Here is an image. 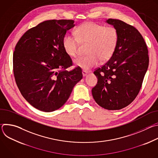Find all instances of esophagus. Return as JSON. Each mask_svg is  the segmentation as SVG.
<instances>
[{"label": "esophagus", "instance_id": "obj_1", "mask_svg": "<svg viewBox=\"0 0 158 158\" xmlns=\"http://www.w3.org/2000/svg\"><path fill=\"white\" fill-rule=\"evenodd\" d=\"M87 74V72H86V71H82V75H83L84 77L86 76Z\"/></svg>", "mask_w": 158, "mask_h": 158}]
</instances>
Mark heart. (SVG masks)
Instances as JSON below:
<instances>
[{"instance_id": "obj_1", "label": "heart", "mask_w": 158, "mask_h": 158, "mask_svg": "<svg viewBox=\"0 0 158 158\" xmlns=\"http://www.w3.org/2000/svg\"><path fill=\"white\" fill-rule=\"evenodd\" d=\"M118 42V32L112 26L105 27L93 22H88L79 26L76 36L66 34L63 39V48L70 57L77 56L79 42L89 44L87 56L79 57L74 65L84 71L97 66L101 62L108 60L113 55Z\"/></svg>"}]
</instances>
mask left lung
<instances>
[{
  "label": "left lung",
  "instance_id": "1",
  "mask_svg": "<svg viewBox=\"0 0 158 158\" xmlns=\"http://www.w3.org/2000/svg\"><path fill=\"white\" fill-rule=\"evenodd\" d=\"M118 32L116 50L110 59L94 74L98 79L92 89L96 103L108 110H119L138 96L149 65L148 51L140 32L124 22L106 21Z\"/></svg>",
  "mask_w": 158,
  "mask_h": 158
}]
</instances>
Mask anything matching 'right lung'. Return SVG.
Returning <instances> with one entry per match:
<instances>
[{
    "instance_id": "1",
    "label": "right lung",
    "mask_w": 158,
    "mask_h": 158,
    "mask_svg": "<svg viewBox=\"0 0 158 158\" xmlns=\"http://www.w3.org/2000/svg\"><path fill=\"white\" fill-rule=\"evenodd\" d=\"M73 20H49L29 29L17 43L13 54L16 84L25 99L35 108L52 112L69 99L82 78L79 67L65 69L73 61L63 48Z\"/></svg>"
}]
</instances>
